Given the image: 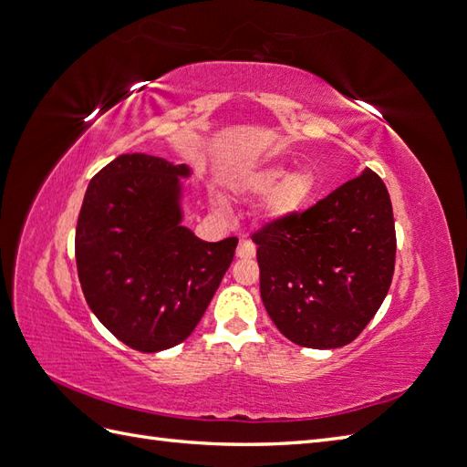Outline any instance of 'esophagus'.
<instances>
[{
    "instance_id": "esophagus-1",
    "label": "esophagus",
    "mask_w": 467,
    "mask_h": 467,
    "mask_svg": "<svg viewBox=\"0 0 467 467\" xmlns=\"http://www.w3.org/2000/svg\"><path fill=\"white\" fill-rule=\"evenodd\" d=\"M256 254V246L248 238H241V243L236 246V256L238 258H253Z\"/></svg>"
}]
</instances>
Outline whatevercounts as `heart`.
<instances>
[{
    "instance_id": "b5f03b06",
    "label": "heart",
    "mask_w": 467,
    "mask_h": 467,
    "mask_svg": "<svg viewBox=\"0 0 467 467\" xmlns=\"http://www.w3.org/2000/svg\"><path fill=\"white\" fill-rule=\"evenodd\" d=\"M236 189L253 199L266 197L263 207L266 219L283 221L306 207L314 194V177L308 171H295L288 175V169L283 165H263L244 172Z\"/></svg>"
}]
</instances>
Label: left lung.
Returning <instances> with one entry per match:
<instances>
[{
    "label": "left lung",
    "instance_id": "obj_1",
    "mask_svg": "<svg viewBox=\"0 0 467 467\" xmlns=\"http://www.w3.org/2000/svg\"><path fill=\"white\" fill-rule=\"evenodd\" d=\"M270 320L306 348H340L374 318L396 263L392 202L366 169L314 207L253 234Z\"/></svg>",
    "mask_w": 467,
    "mask_h": 467
}]
</instances>
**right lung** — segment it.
<instances>
[{"instance_id": "add662e5", "label": "right lung", "mask_w": 467, "mask_h": 467, "mask_svg": "<svg viewBox=\"0 0 467 467\" xmlns=\"http://www.w3.org/2000/svg\"><path fill=\"white\" fill-rule=\"evenodd\" d=\"M187 165L119 155L87 187L75 260L87 305L115 338L139 352L187 340L229 270L238 238L201 241L182 226Z\"/></svg>"}]
</instances>
